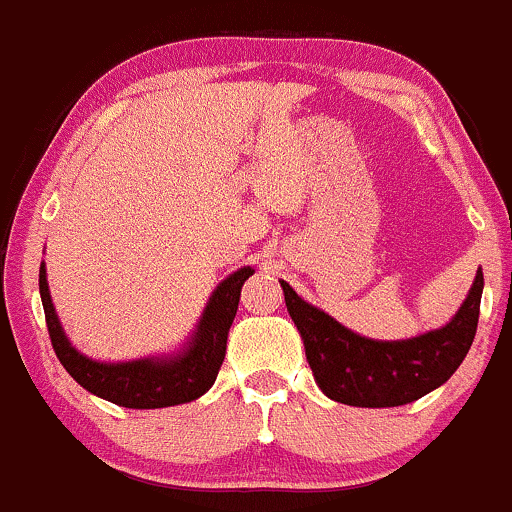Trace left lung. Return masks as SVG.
<instances>
[{
	"label": "left lung",
	"instance_id": "obj_1",
	"mask_svg": "<svg viewBox=\"0 0 512 512\" xmlns=\"http://www.w3.org/2000/svg\"><path fill=\"white\" fill-rule=\"evenodd\" d=\"M280 287L318 388L342 405L400 407L443 386L467 357L477 333L484 273L477 270L467 299L446 326L407 340L364 338L304 302L290 282L280 280Z\"/></svg>",
	"mask_w": 512,
	"mask_h": 512
}]
</instances>
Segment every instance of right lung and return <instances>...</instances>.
Returning a JSON list of instances; mask_svg holds the SVG:
<instances>
[{"mask_svg":"<svg viewBox=\"0 0 512 512\" xmlns=\"http://www.w3.org/2000/svg\"><path fill=\"white\" fill-rule=\"evenodd\" d=\"M249 275H254V268L244 266L215 287L196 328L179 350L129 362H100L71 345L54 311L45 263H40V299L54 352L78 386L119 407L158 410L194 402L213 386L225 359L227 335L237 314L239 294Z\"/></svg>","mask_w":512,"mask_h":512,"instance_id":"1","label":"right lung"}]
</instances>
